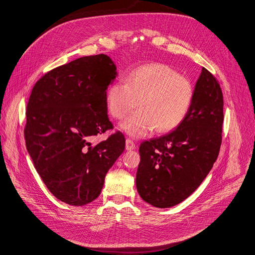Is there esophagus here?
Wrapping results in <instances>:
<instances>
[{
    "instance_id": "obj_1",
    "label": "esophagus",
    "mask_w": 255,
    "mask_h": 255,
    "mask_svg": "<svg viewBox=\"0 0 255 255\" xmlns=\"http://www.w3.org/2000/svg\"><path fill=\"white\" fill-rule=\"evenodd\" d=\"M135 149V144L133 140H131L129 138L126 139V150H133Z\"/></svg>"
}]
</instances>
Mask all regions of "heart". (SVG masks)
<instances>
[{
  "label": "heart",
  "mask_w": 255,
  "mask_h": 255,
  "mask_svg": "<svg viewBox=\"0 0 255 255\" xmlns=\"http://www.w3.org/2000/svg\"><path fill=\"white\" fill-rule=\"evenodd\" d=\"M194 98L192 81L163 63H150L135 68L126 84L116 82L107 90L106 105L118 120L137 106L138 110L121 124L133 137L149 134L155 128L164 133L180 126L189 113Z\"/></svg>",
  "instance_id": "heart-1"
}]
</instances>
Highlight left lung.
<instances>
[{"label": "left lung", "instance_id": "obj_1", "mask_svg": "<svg viewBox=\"0 0 255 255\" xmlns=\"http://www.w3.org/2000/svg\"><path fill=\"white\" fill-rule=\"evenodd\" d=\"M223 107L220 84L203 67L191 108L182 124L139 146L135 181L145 202L169 208L182 203L202 184L219 156Z\"/></svg>", "mask_w": 255, "mask_h": 255}]
</instances>
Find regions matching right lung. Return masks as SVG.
<instances>
[{"label":"right lung","mask_w":255,"mask_h":255,"mask_svg":"<svg viewBox=\"0 0 255 255\" xmlns=\"http://www.w3.org/2000/svg\"><path fill=\"white\" fill-rule=\"evenodd\" d=\"M117 74L108 55L83 56L43 75L28 100L27 151L48 190L68 205L96 200L108 170L125 149L120 131L91 143L113 129L106 90Z\"/></svg>","instance_id":"add662e5"}]
</instances>
